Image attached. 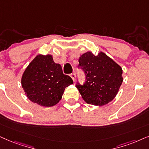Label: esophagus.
Segmentation results:
<instances>
[{"label":"esophagus","instance_id":"obj_1","mask_svg":"<svg viewBox=\"0 0 149 149\" xmlns=\"http://www.w3.org/2000/svg\"><path fill=\"white\" fill-rule=\"evenodd\" d=\"M70 76H71V78H72V80H73V82H75V80H76V73H71Z\"/></svg>","mask_w":149,"mask_h":149}]
</instances>
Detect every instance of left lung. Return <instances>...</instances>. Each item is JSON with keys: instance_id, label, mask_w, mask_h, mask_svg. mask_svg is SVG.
I'll return each instance as SVG.
<instances>
[{"instance_id": "obj_1", "label": "left lung", "mask_w": 149, "mask_h": 149, "mask_svg": "<svg viewBox=\"0 0 149 149\" xmlns=\"http://www.w3.org/2000/svg\"><path fill=\"white\" fill-rule=\"evenodd\" d=\"M79 67L86 76L85 83L76 88L87 104L102 106L115 98L123 81L122 69L104 53L95 56L87 52L79 58Z\"/></svg>"}]
</instances>
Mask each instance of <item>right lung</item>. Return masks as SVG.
Here are the masks:
<instances>
[{
	"instance_id": "add662e5",
	"label": "right lung",
	"mask_w": 149,
	"mask_h": 149,
	"mask_svg": "<svg viewBox=\"0 0 149 149\" xmlns=\"http://www.w3.org/2000/svg\"><path fill=\"white\" fill-rule=\"evenodd\" d=\"M73 83L65 75L62 67L54 63L52 55L39 54L29 64L21 78L27 97L42 107H53L59 102L66 87Z\"/></svg>"
}]
</instances>
